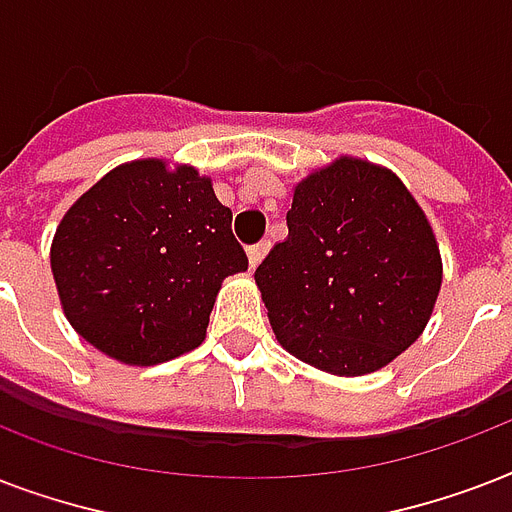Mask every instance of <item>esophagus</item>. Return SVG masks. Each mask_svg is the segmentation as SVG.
I'll list each match as a JSON object with an SVG mask.
<instances>
[{"mask_svg":"<svg viewBox=\"0 0 512 512\" xmlns=\"http://www.w3.org/2000/svg\"><path fill=\"white\" fill-rule=\"evenodd\" d=\"M268 241H257V244H252V247L247 249V257H249V268H257L260 265V260L265 257V252H268Z\"/></svg>","mask_w":512,"mask_h":512,"instance_id":"esophagus-1","label":"esophagus"}]
</instances>
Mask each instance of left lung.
Segmentation results:
<instances>
[{
  "label": "left lung",
  "mask_w": 512,
  "mask_h": 512,
  "mask_svg": "<svg viewBox=\"0 0 512 512\" xmlns=\"http://www.w3.org/2000/svg\"><path fill=\"white\" fill-rule=\"evenodd\" d=\"M287 228L255 281L292 356L358 377L422 335L441 289V255L428 217L393 172L340 156L295 185Z\"/></svg>",
  "instance_id": "1"
}]
</instances>
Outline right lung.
Instances as JSON below:
<instances>
[{"mask_svg":"<svg viewBox=\"0 0 512 512\" xmlns=\"http://www.w3.org/2000/svg\"><path fill=\"white\" fill-rule=\"evenodd\" d=\"M212 180L138 159L60 220L50 265L71 327L106 356L154 366L199 348L225 276L247 271Z\"/></svg>","mask_w":512,"mask_h":512,"instance_id":"obj_1","label":"right lung"}]
</instances>
